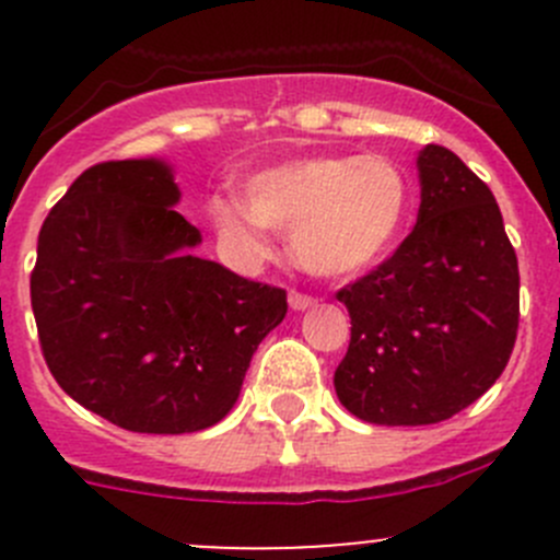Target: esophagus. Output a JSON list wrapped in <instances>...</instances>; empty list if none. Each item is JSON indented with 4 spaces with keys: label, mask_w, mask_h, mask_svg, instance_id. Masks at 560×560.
Listing matches in <instances>:
<instances>
[{
    "label": "esophagus",
    "mask_w": 560,
    "mask_h": 560,
    "mask_svg": "<svg viewBox=\"0 0 560 560\" xmlns=\"http://www.w3.org/2000/svg\"><path fill=\"white\" fill-rule=\"evenodd\" d=\"M314 298L312 295H303V292H290V306L295 308V312H306V308L314 306Z\"/></svg>",
    "instance_id": "esophagus-1"
}]
</instances>
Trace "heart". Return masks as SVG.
I'll list each match as a JSON object with an SVG mask.
<instances>
[{
    "instance_id": "1",
    "label": "heart",
    "mask_w": 560,
    "mask_h": 560,
    "mask_svg": "<svg viewBox=\"0 0 560 560\" xmlns=\"http://www.w3.org/2000/svg\"><path fill=\"white\" fill-rule=\"evenodd\" d=\"M244 200L217 195L208 219L241 259L270 252V230H292V254L316 276L343 279L374 268L409 219L406 173L382 154H314L252 173Z\"/></svg>"
}]
</instances>
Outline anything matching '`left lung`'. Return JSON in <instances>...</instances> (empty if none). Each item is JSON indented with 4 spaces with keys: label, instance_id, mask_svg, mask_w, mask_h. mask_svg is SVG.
Instances as JSON below:
<instances>
[{
    "label": "left lung",
    "instance_id": "obj_1",
    "mask_svg": "<svg viewBox=\"0 0 560 560\" xmlns=\"http://www.w3.org/2000/svg\"><path fill=\"white\" fill-rule=\"evenodd\" d=\"M420 211L404 244L338 290L352 338L332 385L374 425H433L488 393L521 319L517 254L485 180L444 145L417 156Z\"/></svg>",
    "mask_w": 560,
    "mask_h": 560
}]
</instances>
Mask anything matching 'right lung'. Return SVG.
<instances>
[{"instance_id": "right-lung-1", "label": "right lung", "mask_w": 560, "mask_h": 560, "mask_svg": "<svg viewBox=\"0 0 560 560\" xmlns=\"http://www.w3.org/2000/svg\"><path fill=\"white\" fill-rule=\"evenodd\" d=\"M162 160L72 180L37 238L32 312L59 387L135 433H195L228 415L287 292L195 257L200 230Z\"/></svg>"}]
</instances>
